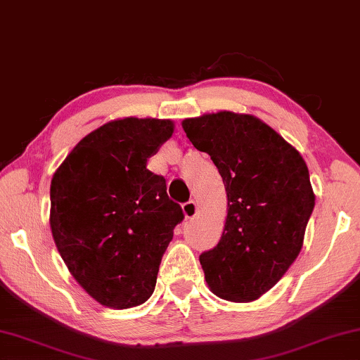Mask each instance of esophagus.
I'll use <instances>...</instances> for the list:
<instances>
[{
    "label": "esophagus",
    "instance_id": "esophagus-1",
    "mask_svg": "<svg viewBox=\"0 0 360 360\" xmlns=\"http://www.w3.org/2000/svg\"><path fill=\"white\" fill-rule=\"evenodd\" d=\"M182 211H184V216L187 219H192L200 213V208H198V203L195 200H189L182 205Z\"/></svg>",
    "mask_w": 360,
    "mask_h": 360
}]
</instances>
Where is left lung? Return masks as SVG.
Here are the masks:
<instances>
[{
  "label": "left lung",
  "mask_w": 360,
  "mask_h": 360,
  "mask_svg": "<svg viewBox=\"0 0 360 360\" xmlns=\"http://www.w3.org/2000/svg\"><path fill=\"white\" fill-rule=\"evenodd\" d=\"M182 128L193 147L213 160L227 192L221 240L200 255L205 281L222 300H258L303 247L316 205L306 162L253 115L207 113L186 118Z\"/></svg>",
  "instance_id": "obj_1"
}]
</instances>
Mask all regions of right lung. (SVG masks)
<instances>
[{"instance_id": "right-lung-1", "label": "right lung", "mask_w": 360, "mask_h": 360, "mask_svg": "<svg viewBox=\"0 0 360 360\" xmlns=\"http://www.w3.org/2000/svg\"><path fill=\"white\" fill-rule=\"evenodd\" d=\"M174 123L113 120L78 142L51 181L49 224L75 281L102 306L128 309L150 298L162 256L184 213L147 160Z\"/></svg>"}]
</instances>
